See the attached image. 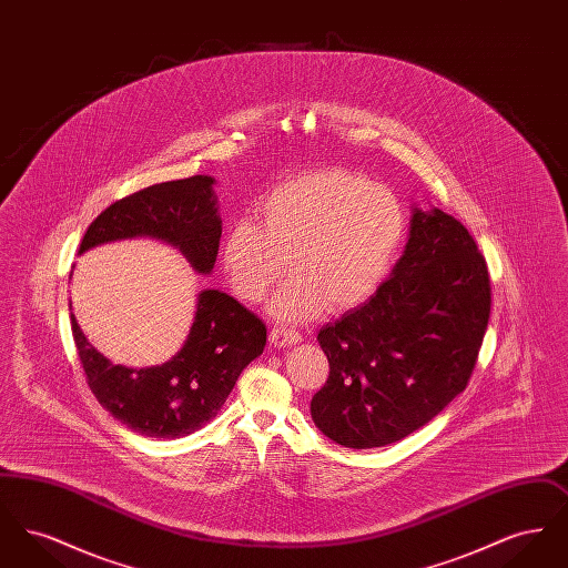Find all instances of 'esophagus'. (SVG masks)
Listing matches in <instances>:
<instances>
[{
    "instance_id": "esophagus-1",
    "label": "esophagus",
    "mask_w": 568,
    "mask_h": 568,
    "mask_svg": "<svg viewBox=\"0 0 568 568\" xmlns=\"http://www.w3.org/2000/svg\"><path fill=\"white\" fill-rule=\"evenodd\" d=\"M302 341V336L294 329H285V327H272L271 343L274 347H290L297 345Z\"/></svg>"
}]
</instances>
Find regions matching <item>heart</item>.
I'll return each mask as SVG.
<instances>
[{"label":"heart","instance_id":"1","mask_svg":"<svg viewBox=\"0 0 568 568\" xmlns=\"http://www.w3.org/2000/svg\"><path fill=\"white\" fill-rule=\"evenodd\" d=\"M257 223L236 221L221 243L234 294L262 302L285 271L292 278L268 304L278 322L300 324L364 302L392 268L405 239L394 191L345 170L306 172L266 193Z\"/></svg>","mask_w":568,"mask_h":568}]
</instances>
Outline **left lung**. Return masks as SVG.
<instances>
[{
    "label": "left lung",
    "mask_w": 568,
    "mask_h": 568,
    "mask_svg": "<svg viewBox=\"0 0 568 568\" xmlns=\"http://www.w3.org/2000/svg\"><path fill=\"white\" fill-rule=\"evenodd\" d=\"M486 260L440 209L413 206L389 278L320 329L329 377L311 417L334 443L373 449L426 426L464 392L489 320Z\"/></svg>",
    "instance_id": "obj_1"
}]
</instances>
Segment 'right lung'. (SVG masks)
I'll return each instance as SVG.
<instances>
[{
	"mask_svg": "<svg viewBox=\"0 0 568 568\" xmlns=\"http://www.w3.org/2000/svg\"><path fill=\"white\" fill-rule=\"evenodd\" d=\"M128 239L162 241L179 248L197 274H211L221 239L215 179L197 174L160 183L110 204L87 227L79 253ZM70 322L98 403L123 426L151 438H181L206 426L266 347L264 322L219 290L197 294L183 347L160 366L112 364L87 341L74 315Z\"/></svg>",
	"mask_w": 568,
	"mask_h": 568,
	"instance_id": "add662e5",
	"label": "right lung"
}]
</instances>
